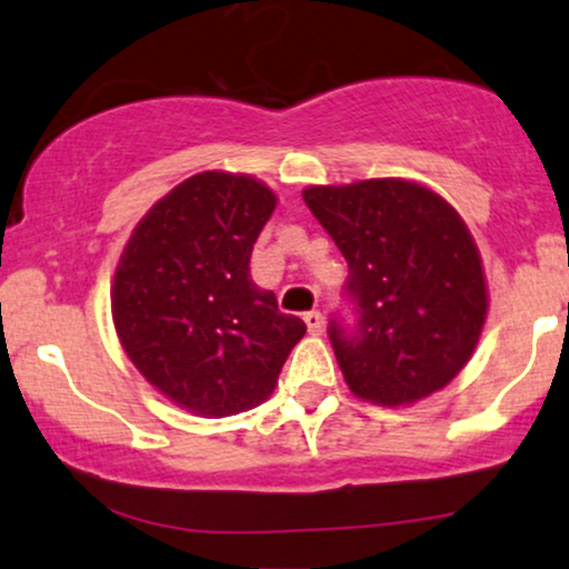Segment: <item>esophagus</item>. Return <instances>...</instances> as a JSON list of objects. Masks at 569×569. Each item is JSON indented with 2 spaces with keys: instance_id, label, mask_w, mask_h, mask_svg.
Instances as JSON below:
<instances>
[{
  "instance_id": "1",
  "label": "esophagus",
  "mask_w": 569,
  "mask_h": 569,
  "mask_svg": "<svg viewBox=\"0 0 569 569\" xmlns=\"http://www.w3.org/2000/svg\"><path fill=\"white\" fill-rule=\"evenodd\" d=\"M303 322H306V327H309L311 336H322V330H325L322 313H319V311H306L303 313Z\"/></svg>"
}]
</instances>
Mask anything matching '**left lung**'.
<instances>
[{
  "label": "left lung",
  "mask_w": 569,
  "mask_h": 569,
  "mask_svg": "<svg viewBox=\"0 0 569 569\" xmlns=\"http://www.w3.org/2000/svg\"><path fill=\"white\" fill-rule=\"evenodd\" d=\"M303 202L349 263L359 325L330 327L353 397L410 407L445 389L482 338L490 292L469 226L442 193L407 178L306 186Z\"/></svg>",
  "instance_id": "obj_1"
}]
</instances>
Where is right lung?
I'll use <instances>...</instances> for the list:
<instances>
[{
  "mask_svg": "<svg viewBox=\"0 0 569 569\" xmlns=\"http://www.w3.org/2000/svg\"><path fill=\"white\" fill-rule=\"evenodd\" d=\"M277 191L244 172L204 170L138 220L117 260L111 317L136 370L172 405L226 418L277 389L303 319L250 279Z\"/></svg>",
  "mask_w": 569,
  "mask_h": 569,
  "instance_id": "obj_1",
  "label": "right lung"
}]
</instances>
